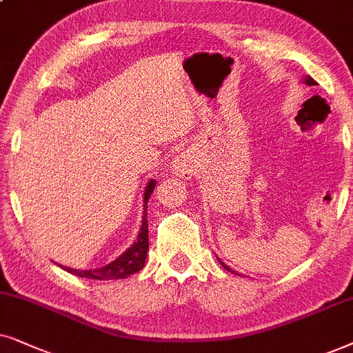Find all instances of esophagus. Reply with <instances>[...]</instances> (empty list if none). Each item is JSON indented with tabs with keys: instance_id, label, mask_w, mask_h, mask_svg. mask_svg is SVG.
Masks as SVG:
<instances>
[{
	"instance_id": "1",
	"label": "esophagus",
	"mask_w": 353,
	"mask_h": 353,
	"mask_svg": "<svg viewBox=\"0 0 353 353\" xmlns=\"http://www.w3.org/2000/svg\"><path fill=\"white\" fill-rule=\"evenodd\" d=\"M171 171L172 174H176V176L189 179V177H192V174H194V164H192V159L187 157V154L182 153L179 157L174 158V161L171 164Z\"/></svg>"
}]
</instances>
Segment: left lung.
I'll return each mask as SVG.
<instances>
[{
  "mask_svg": "<svg viewBox=\"0 0 353 353\" xmlns=\"http://www.w3.org/2000/svg\"><path fill=\"white\" fill-rule=\"evenodd\" d=\"M305 83H307V85H316V82H314V81H313V79H312V77H310V75H307V77H305ZM218 261L221 263V266H223V268H224V270H228V271H231V272H234V274H237V272H236V271H232V270H231V268H229L228 265H225V263H223V261H221V260H219V258H218Z\"/></svg>",
  "mask_w": 353,
  "mask_h": 353,
  "instance_id": "1",
  "label": "left lung"
}]
</instances>
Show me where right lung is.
Here are the masks:
<instances>
[{
  "instance_id": "obj_1",
  "label": "right lung",
  "mask_w": 353,
  "mask_h": 353,
  "mask_svg": "<svg viewBox=\"0 0 353 353\" xmlns=\"http://www.w3.org/2000/svg\"><path fill=\"white\" fill-rule=\"evenodd\" d=\"M154 187H157V182L153 179L148 182L147 189H145L143 194V221L142 228H140V232L137 236V241H135L132 245H130L128 250L119 258H116L114 261H111L110 265L97 268V270H72V268H65L59 265L63 270H65L70 274L79 276V278H87V279H100V281H108V279H124L129 278L134 272H139L145 266V258H147L148 252V221L145 219L147 216V208H148V199L150 195L153 194Z\"/></svg>"
}]
</instances>
